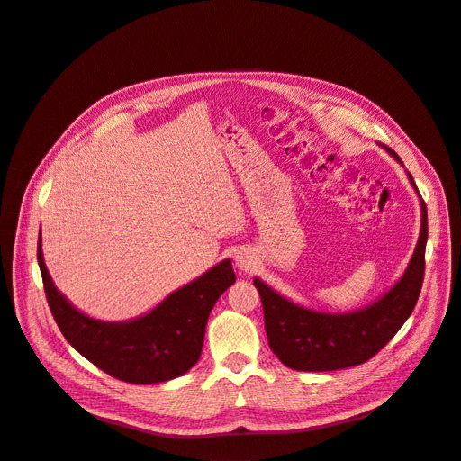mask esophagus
<instances>
[{
  "label": "esophagus",
  "instance_id": "obj_1",
  "mask_svg": "<svg viewBox=\"0 0 461 461\" xmlns=\"http://www.w3.org/2000/svg\"><path fill=\"white\" fill-rule=\"evenodd\" d=\"M234 265H236V268L240 270V272H249V270H253L255 265H257L255 255H253L251 251H248V249L238 251L236 257H234Z\"/></svg>",
  "mask_w": 461,
  "mask_h": 461
}]
</instances>
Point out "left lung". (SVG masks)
I'll use <instances>...</instances> for the list:
<instances>
[{
	"mask_svg": "<svg viewBox=\"0 0 461 461\" xmlns=\"http://www.w3.org/2000/svg\"><path fill=\"white\" fill-rule=\"evenodd\" d=\"M382 147L404 167L395 151ZM407 177L420 198V236L401 278L375 303L333 314L293 303L263 280L253 278L261 294L268 346L289 369L323 373L361 365L378 354L412 314L426 268L428 210L409 172Z\"/></svg>",
	"mask_w": 461,
	"mask_h": 461,
	"instance_id": "8db88e82",
	"label": "left lung"
}]
</instances>
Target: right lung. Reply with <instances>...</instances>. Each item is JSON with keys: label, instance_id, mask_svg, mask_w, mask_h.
I'll list each match as a JSON object with an SVG mask.
<instances>
[{"label": "right lung", "instance_id": "right-lung-1", "mask_svg": "<svg viewBox=\"0 0 461 461\" xmlns=\"http://www.w3.org/2000/svg\"><path fill=\"white\" fill-rule=\"evenodd\" d=\"M38 263L49 308L64 339L98 369L131 384L168 382L194 366L210 312L236 282L232 263L225 259L172 291L145 314L126 321H104L86 316L54 285L43 259L41 234Z\"/></svg>", "mask_w": 461, "mask_h": 461}]
</instances>
